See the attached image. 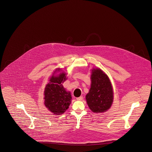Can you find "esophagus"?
<instances>
[{
  "mask_svg": "<svg viewBox=\"0 0 152 152\" xmlns=\"http://www.w3.org/2000/svg\"><path fill=\"white\" fill-rule=\"evenodd\" d=\"M83 96H80V97L76 98V99H77V101H81V100H83Z\"/></svg>",
  "mask_w": 152,
  "mask_h": 152,
  "instance_id": "obj_1",
  "label": "esophagus"
}]
</instances>
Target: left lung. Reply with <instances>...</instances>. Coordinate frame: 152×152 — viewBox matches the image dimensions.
Wrapping results in <instances>:
<instances>
[{"instance_id":"obj_1","label":"left lung","mask_w":152,"mask_h":152,"mask_svg":"<svg viewBox=\"0 0 152 152\" xmlns=\"http://www.w3.org/2000/svg\"><path fill=\"white\" fill-rule=\"evenodd\" d=\"M91 87L86 96L90 109L94 113H102L109 109L113 101V91L107 76L99 68L93 69Z\"/></svg>"}]
</instances>
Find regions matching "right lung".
I'll return each mask as SVG.
<instances>
[{
    "mask_svg": "<svg viewBox=\"0 0 152 152\" xmlns=\"http://www.w3.org/2000/svg\"><path fill=\"white\" fill-rule=\"evenodd\" d=\"M66 75L64 72L53 75L45 89V104L55 114L64 113L71 103V93L66 91L61 84L67 79Z\"/></svg>",
    "mask_w": 152,
    "mask_h": 152,
    "instance_id": "1",
    "label": "right lung"
}]
</instances>
